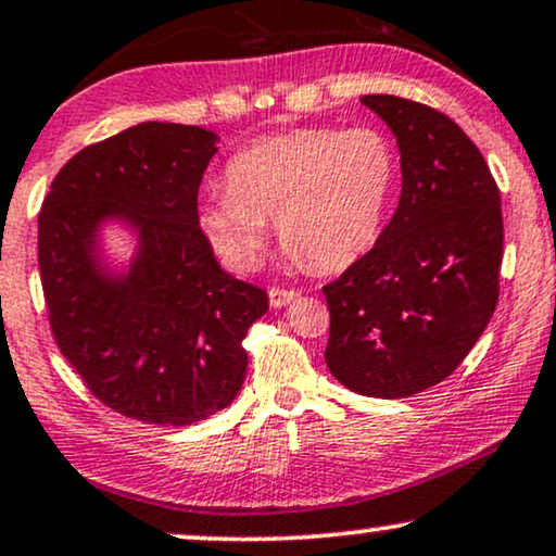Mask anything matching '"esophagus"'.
Returning a JSON list of instances; mask_svg holds the SVG:
<instances>
[{
    "instance_id": "1",
    "label": "esophagus",
    "mask_w": 556,
    "mask_h": 556,
    "mask_svg": "<svg viewBox=\"0 0 556 556\" xmlns=\"http://www.w3.org/2000/svg\"><path fill=\"white\" fill-rule=\"evenodd\" d=\"M298 298H300L298 290H282V287H271V290H269L271 307H285V305H290V302L298 300Z\"/></svg>"
}]
</instances>
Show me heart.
<instances>
[{
  "label": "heart",
  "instance_id": "1",
  "mask_svg": "<svg viewBox=\"0 0 556 556\" xmlns=\"http://www.w3.org/2000/svg\"><path fill=\"white\" fill-rule=\"evenodd\" d=\"M399 173L394 139L376 127L282 131L226 162V190L205 198L198 224L233 271L262 262L271 216L294 262L340 271L379 241Z\"/></svg>",
  "mask_w": 556,
  "mask_h": 556
}]
</instances>
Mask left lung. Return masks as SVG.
<instances>
[{"label": "left lung", "mask_w": 556, "mask_h": 556, "mask_svg": "<svg viewBox=\"0 0 556 556\" xmlns=\"http://www.w3.org/2000/svg\"><path fill=\"white\" fill-rule=\"evenodd\" d=\"M394 131L402 198L364 258L325 285V364L345 389L404 399L445 381L491 323L503 258L501 192L453 118L425 103L361 99Z\"/></svg>", "instance_id": "8db88e82"}]
</instances>
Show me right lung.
Instances as JSON below:
<instances>
[{"label":"right lung","instance_id":"right-lung-1","mask_svg":"<svg viewBox=\"0 0 556 556\" xmlns=\"http://www.w3.org/2000/svg\"><path fill=\"white\" fill-rule=\"evenodd\" d=\"M216 135L144 122L65 162L37 216L48 320L88 391L122 417L185 427L239 394L247 330L269 309L262 287L220 269L198 224V188ZM140 233L127 275L94 254L101 219Z\"/></svg>","mask_w":556,"mask_h":556}]
</instances>
